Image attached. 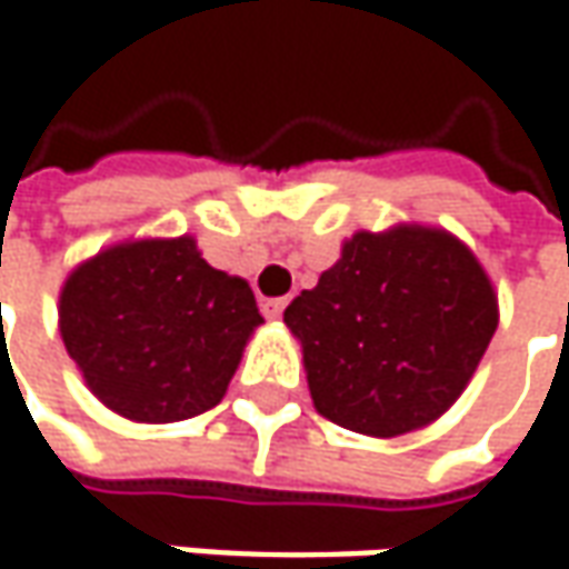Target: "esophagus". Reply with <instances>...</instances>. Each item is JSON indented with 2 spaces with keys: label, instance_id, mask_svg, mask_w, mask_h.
I'll use <instances>...</instances> for the list:
<instances>
[{
  "label": "esophagus",
  "instance_id": "1",
  "mask_svg": "<svg viewBox=\"0 0 569 569\" xmlns=\"http://www.w3.org/2000/svg\"><path fill=\"white\" fill-rule=\"evenodd\" d=\"M286 309V299H263L260 302V311H263V318H270V321H277Z\"/></svg>",
  "mask_w": 569,
  "mask_h": 569
}]
</instances>
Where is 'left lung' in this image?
<instances>
[{
  "label": "left lung",
  "mask_w": 569,
  "mask_h": 569,
  "mask_svg": "<svg viewBox=\"0 0 569 569\" xmlns=\"http://www.w3.org/2000/svg\"><path fill=\"white\" fill-rule=\"evenodd\" d=\"M311 401L343 430L391 439L439 420L468 388L500 321L475 251L446 229L357 232L283 311Z\"/></svg>",
  "instance_id": "8db88e82"
}]
</instances>
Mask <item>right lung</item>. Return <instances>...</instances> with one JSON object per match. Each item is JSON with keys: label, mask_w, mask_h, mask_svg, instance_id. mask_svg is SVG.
Wrapping results in <instances>:
<instances>
[{"label": "right lung", "mask_w": 569, "mask_h": 569, "mask_svg": "<svg viewBox=\"0 0 569 569\" xmlns=\"http://www.w3.org/2000/svg\"><path fill=\"white\" fill-rule=\"evenodd\" d=\"M57 309L88 391L133 423L216 408L263 325L248 280L210 267L193 236L101 248L72 267Z\"/></svg>", "instance_id": "right-lung-1"}]
</instances>
